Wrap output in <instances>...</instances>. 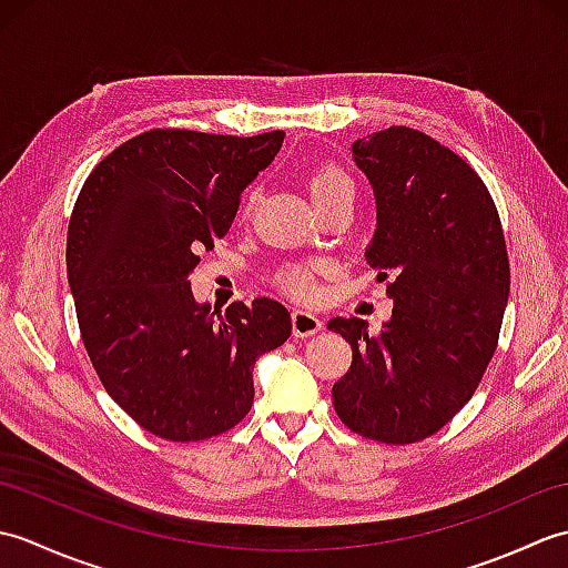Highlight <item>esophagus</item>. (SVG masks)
Wrapping results in <instances>:
<instances>
[{
    "label": "esophagus",
    "instance_id": "34e87169",
    "mask_svg": "<svg viewBox=\"0 0 568 568\" xmlns=\"http://www.w3.org/2000/svg\"><path fill=\"white\" fill-rule=\"evenodd\" d=\"M322 329V320L310 310H293V334L295 336H312Z\"/></svg>",
    "mask_w": 568,
    "mask_h": 568
}]
</instances>
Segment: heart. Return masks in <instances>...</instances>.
Segmentation results:
<instances>
[{"label":"heart","mask_w":568,"mask_h":568,"mask_svg":"<svg viewBox=\"0 0 568 568\" xmlns=\"http://www.w3.org/2000/svg\"><path fill=\"white\" fill-rule=\"evenodd\" d=\"M342 187H352V178L336 165H322L307 178V192H310L312 204H320L322 200H327ZM251 202H253V195H248V204ZM322 273H327V265L322 261L305 263V265H287V268H283L281 275H277V281H281L285 291L295 297H312L317 291L315 285L317 275Z\"/></svg>","instance_id":"1"}]
</instances>
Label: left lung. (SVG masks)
<instances>
[{
  "mask_svg": "<svg viewBox=\"0 0 568 568\" xmlns=\"http://www.w3.org/2000/svg\"><path fill=\"white\" fill-rule=\"evenodd\" d=\"M352 153L376 197L366 263L378 281L390 277L393 315L378 334L358 317L327 322L354 352L332 400L361 437L413 444L439 432L484 378L508 305V251L484 180L439 141L390 126Z\"/></svg>",
  "mask_w": 568,
  "mask_h": 568,
  "instance_id": "left-lung-1",
  "label": "left lung"
}]
</instances>
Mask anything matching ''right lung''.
<instances>
[{
  "label": "right lung",
  "mask_w": 568,
  "mask_h": 568,
  "mask_svg": "<svg viewBox=\"0 0 568 568\" xmlns=\"http://www.w3.org/2000/svg\"><path fill=\"white\" fill-rule=\"evenodd\" d=\"M283 139L153 129L114 149L80 190L65 258L82 344L112 400L155 437L232 429L253 405L256 358L293 332L271 297L222 315L187 281Z\"/></svg>",
  "instance_id": "obj_1"
}]
</instances>
